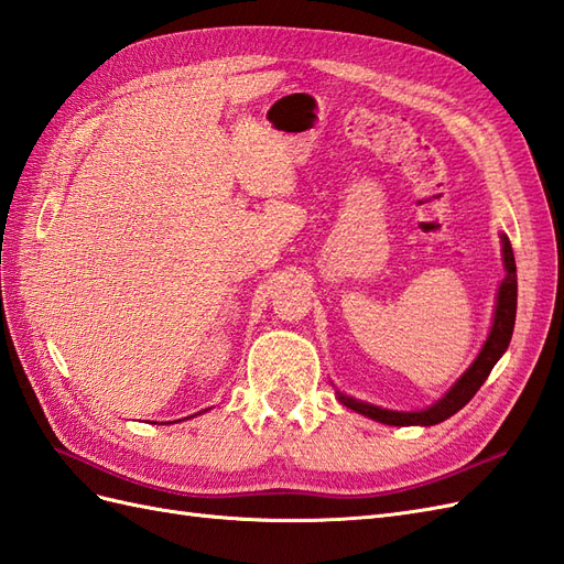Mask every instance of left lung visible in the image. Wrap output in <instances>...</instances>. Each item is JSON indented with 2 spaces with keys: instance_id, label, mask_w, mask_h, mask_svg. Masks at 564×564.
<instances>
[{
  "instance_id": "8db88e82",
  "label": "left lung",
  "mask_w": 564,
  "mask_h": 564,
  "mask_svg": "<svg viewBox=\"0 0 564 564\" xmlns=\"http://www.w3.org/2000/svg\"><path fill=\"white\" fill-rule=\"evenodd\" d=\"M502 240V264H505V279L498 288L496 297V312H494V324H490V334L484 343L481 352L476 355L469 369L462 373V377L451 386L441 400L433 402L426 410L416 412H398V410H386L379 405H371V402H362L352 395H345L336 391V398L343 402L345 408H350L359 414L369 416L373 422H381L388 426H433L445 422L447 416L459 412L467 402L476 395V391L484 386L488 379L490 369L496 367L498 359L505 355L514 330V316H517V267H514V254L508 236H500Z\"/></svg>"
}]
</instances>
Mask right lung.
Listing matches in <instances>:
<instances>
[{
    "label": "right lung",
    "instance_id": "add662e5",
    "mask_svg": "<svg viewBox=\"0 0 564 564\" xmlns=\"http://www.w3.org/2000/svg\"><path fill=\"white\" fill-rule=\"evenodd\" d=\"M197 414H199V412H197Z\"/></svg>",
    "mask_w": 564,
    "mask_h": 564
}]
</instances>
